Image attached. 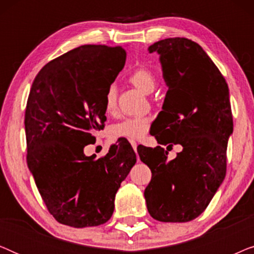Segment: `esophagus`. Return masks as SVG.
<instances>
[{
	"label": "esophagus",
	"mask_w": 254,
	"mask_h": 254,
	"mask_svg": "<svg viewBox=\"0 0 254 254\" xmlns=\"http://www.w3.org/2000/svg\"><path fill=\"white\" fill-rule=\"evenodd\" d=\"M129 142H130V144H131V147H133V149L135 151H136V148H137V143L136 142H135L134 140H129Z\"/></svg>",
	"instance_id": "34e87169"
}]
</instances>
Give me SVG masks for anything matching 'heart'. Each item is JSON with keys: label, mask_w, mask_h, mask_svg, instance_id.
I'll list each match as a JSON object with an SVG mask.
<instances>
[{"label": "heart", "mask_w": 254, "mask_h": 254, "mask_svg": "<svg viewBox=\"0 0 254 254\" xmlns=\"http://www.w3.org/2000/svg\"><path fill=\"white\" fill-rule=\"evenodd\" d=\"M128 81L144 93L154 91L156 86V76L147 67H137L134 69L130 72ZM117 88L114 85H110L104 97V110L107 114H114L117 112ZM149 127H150V118L128 117L112 125L110 128V134L114 138L125 137L129 140H140L148 133Z\"/></svg>", "instance_id": "heart-1"}]
</instances>
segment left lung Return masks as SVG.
<instances>
[{
	"mask_svg": "<svg viewBox=\"0 0 254 254\" xmlns=\"http://www.w3.org/2000/svg\"><path fill=\"white\" fill-rule=\"evenodd\" d=\"M169 86L162 111L152 123L159 144L183 150L172 161L161 145L137 147L151 170L144 190L149 214L161 222L182 223L203 213L227 172V147L234 130L229 88L199 44L168 38L152 44ZM158 135H156L155 134Z\"/></svg>",
	"mask_w": 254,
	"mask_h": 254,
	"instance_id": "1",
	"label": "left lung"
}]
</instances>
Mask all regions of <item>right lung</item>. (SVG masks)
Masks as SVG:
<instances>
[{
  "label": "right lung",
  "instance_id": "add662e5",
  "mask_svg": "<svg viewBox=\"0 0 254 254\" xmlns=\"http://www.w3.org/2000/svg\"><path fill=\"white\" fill-rule=\"evenodd\" d=\"M126 62L124 47L83 45L45 64L25 110L26 162L59 223L97 227L111 218L120 184L136 163L127 141L84 155L106 121L104 97Z\"/></svg>",
  "mask_w": 254,
  "mask_h": 254
}]
</instances>
